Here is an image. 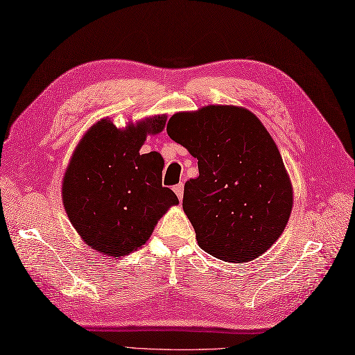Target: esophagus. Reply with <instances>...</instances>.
<instances>
[{"label": "esophagus", "instance_id": "1", "mask_svg": "<svg viewBox=\"0 0 355 355\" xmlns=\"http://www.w3.org/2000/svg\"><path fill=\"white\" fill-rule=\"evenodd\" d=\"M174 192L178 196V199H183V193H184V184L180 183L177 186H174Z\"/></svg>", "mask_w": 355, "mask_h": 355}]
</instances>
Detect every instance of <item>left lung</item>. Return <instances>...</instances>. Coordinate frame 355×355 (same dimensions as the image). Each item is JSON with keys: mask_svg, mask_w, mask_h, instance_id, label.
<instances>
[{"mask_svg": "<svg viewBox=\"0 0 355 355\" xmlns=\"http://www.w3.org/2000/svg\"><path fill=\"white\" fill-rule=\"evenodd\" d=\"M166 132L198 159L199 177L184 184L183 210L199 248L239 264L267 252L288 223L293 186L257 115L210 105L174 114Z\"/></svg>", "mask_w": 355, "mask_h": 355, "instance_id": "8db88e82", "label": "left lung"}]
</instances>
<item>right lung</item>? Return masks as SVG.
Here are the masks:
<instances>
[{
  "label": "right lung",
  "instance_id": "add662e5",
  "mask_svg": "<svg viewBox=\"0 0 355 355\" xmlns=\"http://www.w3.org/2000/svg\"><path fill=\"white\" fill-rule=\"evenodd\" d=\"M165 124L166 115H156L121 130L103 118L78 144L62 178V204L87 246L114 258L129 255L178 204L162 186L163 157L139 153L147 135Z\"/></svg>",
  "mask_w": 355,
  "mask_h": 355
}]
</instances>
